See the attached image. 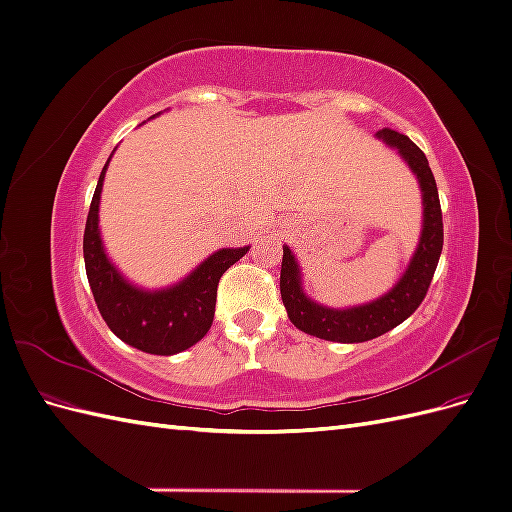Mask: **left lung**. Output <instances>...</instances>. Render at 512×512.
Masks as SVG:
<instances>
[{"label": "left lung", "mask_w": 512, "mask_h": 512, "mask_svg": "<svg viewBox=\"0 0 512 512\" xmlns=\"http://www.w3.org/2000/svg\"><path fill=\"white\" fill-rule=\"evenodd\" d=\"M386 145L397 147L401 158L408 162L414 170L423 190V230L425 232H442V209H440V196L436 188V179L429 168L425 153L418 149L406 134H399L391 128H384L376 134ZM286 284L282 294L286 309L290 312L292 320L299 324L301 329L324 335V337H369L382 333L384 329L393 327L404 316H408L412 309L423 301L425 292L429 288L431 277L429 275H406L397 277V282H404L401 288H393V297H384L386 301H376V305H367L365 309H331V307H318L314 303L305 301L297 288V277H282Z\"/></svg>", "instance_id": "left-lung-1"}]
</instances>
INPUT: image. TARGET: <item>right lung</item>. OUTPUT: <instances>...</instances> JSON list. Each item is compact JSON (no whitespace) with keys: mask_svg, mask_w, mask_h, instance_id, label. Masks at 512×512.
<instances>
[{"mask_svg":"<svg viewBox=\"0 0 512 512\" xmlns=\"http://www.w3.org/2000/svg\"><path fill=\"white\" fill-rule=\"evenodd\" d=\"M104 170L91 198L85 224L87 232L98 230ZM218 280V275H190L181 280H130L119 275H89L91 292L106 322L128 342L153 352L181 350L207 331ZM141 283L146 286L141 287Z\"/></svg>","mask_w":512,"mask_h":512,"instance_id":"add662e5","label":"right lung"}]
</instances>
